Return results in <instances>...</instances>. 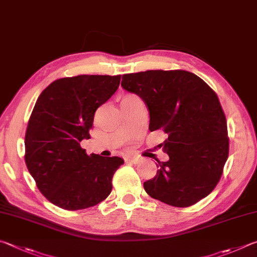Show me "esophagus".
Listing matches in <instances>:
<instances>
[{
    "mask_svg": "<svg viewBox=\"0 0 257 257\" xmlns=\"http://www.w3.org/2000/svg\"><path fill=\"white\" fill-rule=\"evenodd\" d=\"M127 161L132 164H139L141 161V158H139V157H130V158H127Z\"/></svg>",
    "mask_w": 257,
    "mask_h": 257,
    "instance_id": "1",
    "label": "esophagus"
}]
</instances>
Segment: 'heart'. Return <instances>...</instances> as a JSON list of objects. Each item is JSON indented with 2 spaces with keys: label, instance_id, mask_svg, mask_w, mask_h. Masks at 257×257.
<instances>
[{
  "label": "heart",
  "instance_id": "b5f03b06",
  "mask_svg": "<svg viewBox=\"0 0 257 257\" xmlns=\"http://www.w3.org/2000/svg\"><path fill=\"white\" fill-rule=\"evenodd\" d=\"M141 99L139 98L137 94H133V93H127V94H124L123 97L120 99V106L121 107H126V106H130V105H133V103H136L138 101H140Z\"/></svg>",
  "mask_w": 257,
  "mask_h": 257
}]
</instances>
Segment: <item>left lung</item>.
<instances>
[{
	"mask_svg": "<svg viewBox=\"0 0 257 257\" xmlns=\"http://www.w3.org/2000/svg\"><path fill=\"white\" fill-rule=\"evenodd\" d=\"M121 87L149 108L151 132L160 130L159 145L169 160L157 165L146 192L166 204L186 208L217 186L229 154L227 120L219 98L203 80L184 70H149L124 74Z\"/></svg>",
	"mask_w": 257,
	"mask_h": 257,
	"instance_id": "8db88e82",
	"label": "left lung"
}]
</instances>
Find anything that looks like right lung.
<instances>
[{
    "instance_id": "1",
    "label": "right lung",
    "mask_w": 257,
    "mask_h": 257,
    "mask_svg": "<svg viewBox=\"0 0 257 257\" xmlns=\"http://www.w3.org/2000/svg\"><path fill=\"white\" fill-rule=\"evenodd\" d=\"M120 75H78L54 81L40 93L28 121L27 168L46 199L69 211L100 203L124 160L88 156L94 112L118 88Z\"/></svg>"
}]
</instances>
